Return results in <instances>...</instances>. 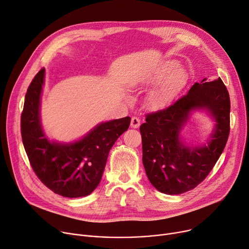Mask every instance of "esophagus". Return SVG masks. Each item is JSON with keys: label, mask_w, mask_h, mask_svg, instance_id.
I'll return each mask as SVG.
<instances>
[{"label": "esophagus", "mask_w": 249, "mask_h": 249, "mask_svg": "<svg viewBox=\"0 0 249 249\" xmlns=\"http://www.w3.org/2000/svg\"><path fill=\"white\" fill-rule=\"evenodd\" d=\"M140 124H141V122H140V119H139L138 117H132V119H131V124H130V126H131L132 128L137 129V128L140 127Z\"/></svg>", "instance_id": "obj_1"}]
</instances>
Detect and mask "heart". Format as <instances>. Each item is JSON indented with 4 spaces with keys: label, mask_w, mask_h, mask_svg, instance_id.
<instances>
[{
    "label": "heart",
    "mask_w": 249,
    "mask_h": 249,
    "mask_svg": "<svg viewBox=\"0 0 249 249\" xmlns=\"http://www.w3.org/2000/svg\"><path fill=\"white\" fill-rule=\"evenodd\" d=\"M178 62L166 60L154 69L135 74L130 79L133 88L154 86L147 93L144 103L147 109L158 111L168 106L182 89L186 81V73L177 69Z\"/></svg>",
    "instance_id": "1"
}]
</instances>
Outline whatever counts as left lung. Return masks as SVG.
<instances>
[{
	"mask_svg": "<svg viewBox=\"0 0 249 249\" xmlns=\"http://www.w3.org/2000/svg\"><path fill=\"white\" fill-rule=\"evenodd\" d=\"M196 111L206 112L213 131L202 142H187L183 130ZM231 100L218 77L196 82L170 107L152 113L140 126L143 165L150 183L159 192L180 195L195 189L210 174L230 134Z\"/></svg>",
	"mask_w": 249,
	"mask_h": 249,
	"instance_id": "1",
	"label": "left lung"
}]
</instances>
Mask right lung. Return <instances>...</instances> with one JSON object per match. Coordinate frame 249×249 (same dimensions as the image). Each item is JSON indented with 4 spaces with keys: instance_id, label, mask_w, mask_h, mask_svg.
<instances>
[{
    "instance_id": "add662e5",
    "label": "right lung",
    "mask_w": 249,
    "mask_h": 249,
    "mask_svg": "<svg viewBox=\"0 0 249 249\" xmlns=\"http://www.w3.org/2000/svg\"><path fill=\"white\" fill-rule=\"evenodd\" d=\"M44 75L43 69L28 88L20 117L22 143L35 173L49 189L65 197L86 196L100 184L110 149L127 131L131 118L100 122L74 141L53 140L41 124Z\"/></svg>"
}]
</instances>
